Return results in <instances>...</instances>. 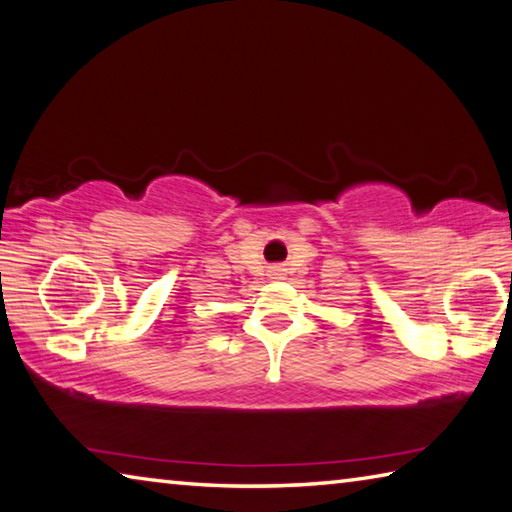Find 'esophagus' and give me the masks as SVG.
<instances>
[{
    "label": "esophagus",
    "mask_w": 512,
    "mask_h": 512,
    "mask_svg": "<svg viewBox=\"0 0 512 512\" xmlns=\"http://www.w3.org/2000/svg\"><path fill=\"white\" fill-rule=\"evenodd\" d=\"M283 267H274V270H272V279H281V276H283Z\"/></svg>",
    "instance_id": "1"
}]
</instances>
